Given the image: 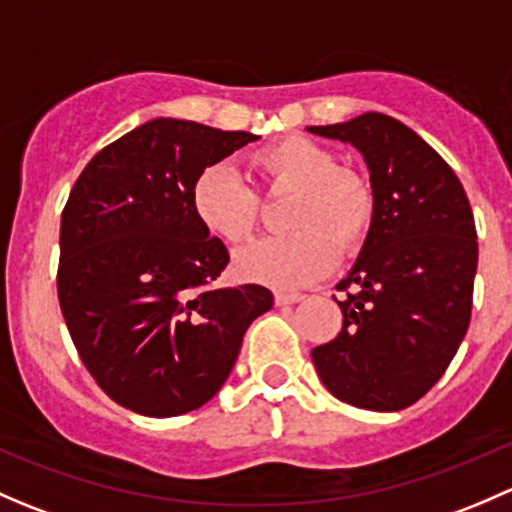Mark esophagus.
<instances>
[{
  "label": "esophagus",
  "mask_w": 512,
  "mask_h": 512,
  "mask_svg": "<svg viewBox=\"0 0 512 512\" xmlns=\"http://www.w3.org/2000/svg\"><path fill=\"white\" fill-rule=\"evenodd\" d=\"M302 299H304V294H299V292H277L275 294V304H277V307L297 304V302H302Z\"/></svg>",
  "instance_id": "obj_1"
}]
</instances>
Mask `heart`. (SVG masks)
Segmentation results:
<instances>
[{
	"mask_svg": "<svg viewBox=\"0 0 512 512\" xmlns=\"http://www.w3.org/2000/svg\"><path fill=\"white\" fill-rule=\"evenodd\" d=\"M250 168L267 190H292L285 225L289 235L265 237L235 257L237 277L257 285L294 289L334 270L337 257L364 245L374 223V190L329 148L307 138H282L250 156ZM200 227L225 245H242L260 223L255 190L230 168L210 165L190 188Z\"/></svg>",
	"mask_w": 512,
	"mask_h": 512,
	"instance_id": "1",
	"label": "heart"
}]
</instances>
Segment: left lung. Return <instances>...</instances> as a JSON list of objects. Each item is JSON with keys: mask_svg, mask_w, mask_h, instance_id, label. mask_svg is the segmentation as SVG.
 Masks as SVG:
<instances>
[{"mask_svg": "<svg viewBox=\"0 0 512 512\" xmlns=\"http://www.w3.org/2000/svg\"><path fill=\"white\" fill-rule=\"evenodd\" d=\"M309 133L352 143L369 168L374 223L339 282L342 332L312 349L329 394L369 411L416 404L466 337L478 242L461 180L418 133L361 113Z\"/></svg>", "mask_w": 512, "mask_h": 512, "instance_id": "left-lung-1", "label": "left lung"}]
</instances>
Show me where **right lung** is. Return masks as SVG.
Returning a JSON list of instances; mask_svg holds the SVG:
<instances>
[{"mask_svg": "<svg viewBox=\"0 0 512 512\" xmlns=\"http://www.w3.org/2000/svg\"><path fill=\"white\" fill-rule=\"evenodd\" d=\"M252 141L153 118L98 151L71 188L61 314L84 366L123 409L168 418L208 404L247 327L272 307L267 287H213L230 255L190 208L195 178Z\"/></svg>", "mask_w": 512, "mask_h": 512, "instance_id": "1", "label": "right lung"}]
</instances>
